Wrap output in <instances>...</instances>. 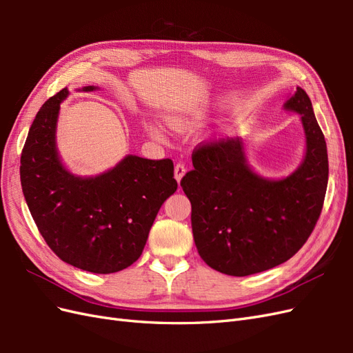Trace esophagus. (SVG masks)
<instances>
[{"label": "esophagus", "instance_id": "esophagus-1", "mask_svg": "<svg viewBox=\"0 0 353 353\" xmlns=\"http://www.w3.org/2000/svg\"><path fill=\"white\" fill-rule=\"evenodd\" d=\"M185 172H187V168H185V165H183V163H176L175 170H174V174H175V179L178 181V183H181V179H183V176L185 175Z\"/></svg>", "mask_w": 353, "mask_h": 353}]
</instances>
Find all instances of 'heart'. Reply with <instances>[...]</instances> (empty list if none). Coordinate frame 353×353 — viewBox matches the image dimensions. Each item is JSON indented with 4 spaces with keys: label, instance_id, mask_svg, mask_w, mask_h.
Returning <instances> with one entry per match:
<instances>
[{
    "label": "heart",
    "instance_id": "1",
    "mask_svg": "<svg viewBox=\"0 0 353 353\" xmlns=\"http://www.w3.org/2000/svg\"><path fill=\"white\" fill-rule=\"evenodd\" d=\"M174 126L176 128V130H183V128L185 126V123H184V122H175V123H174ZM152 132H153V134H156V135H160V132L156 130V128H153Z\"/></svg>",
    "mask_w": 353,
    "mask_h": 353
}]
</instances>
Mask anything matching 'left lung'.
<instances>
[{
    "mask_svg": "<svg viewBox=\"0 0 353 353\" xmlns=\"http://www.w3.org/2000/svg\"><path fill=\"white\" fill-rule=\"evenodd\" d=\"M284 110L301 114L305 154L296 170L266 178L249 165L243 138L199 147L194 169L181 181L191 203L200 258L234 276L271 270L306 243L323 209L328 183L324 134L307 94L297 87Z\"/></svg>",
    "mask_w": 353,
    "mask_h": 353,
    "instance_id": "left-lung-1",
    "label": "left lung"
}]
</instances>
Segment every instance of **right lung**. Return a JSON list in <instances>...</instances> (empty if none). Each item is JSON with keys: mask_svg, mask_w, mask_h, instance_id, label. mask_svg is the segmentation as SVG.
Listing matches in <instances>:
<instances>
[{"mask_svg": "<svg viewBox=\"0 0 353 353\" xmlns=\"http://www.w3.org/2000/svg\"><path fill=\"white\" fill-rule=\"evenodd\" d=\"M69 94L63 88L48 99L30 125L20 157L23 196L61 261L94 274L117 272L140 258L159 209L176 191L174 163L128 154L95 176L72 174L56 141L60 104Z\"/></svg>", "mask_w": 353, "mask_h": 353, "instance_id": "1", "label": "right lung"}]
</instances>
